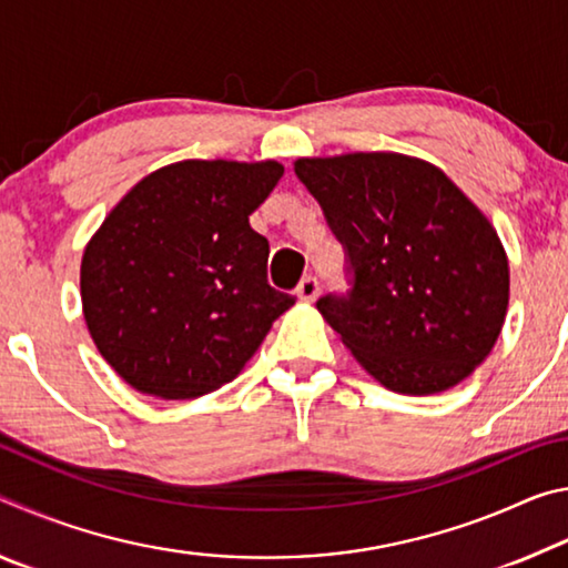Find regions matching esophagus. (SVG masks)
<instances>
[{
    "label": "esophagus",
    "mask_w": 568,
    "mask_h": 568,
    "mask_svg": "<svg viewBox=\"0 0 568 568\" xmlns=\"http://www.w3.org/2000/svg\"><path fill=\"white\" fill-rule=\"evenodd\" d=\"M318 291H321V283H318V277H313V275H305L301 285L295 287V293L303 303H313L315 297H318Z\"/></svg>",
    "instance_id": "obj_1"
}]
</instances>
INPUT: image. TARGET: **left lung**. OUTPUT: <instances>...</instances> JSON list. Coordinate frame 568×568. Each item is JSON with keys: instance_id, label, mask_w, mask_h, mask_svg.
<instances>
[{"instance_id": "obj_1", "label": "left lung", "mask_w": 568, "mask_h": 568, "mask_svg": "<svg viewBox=\"0 0 568 568\" xmlns=\"http://www.w3.org/2000/svg\"><path fill=\"white\" fill-rule=\"evenodd\" d=\"M348 257L351 291L318 311L365 371L406 396L458 386L491 353L508 307L494 225L430 162L398 152L295 160Z\"/></svg>"}]
</instances>
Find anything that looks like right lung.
<instances>
[{
    "label": "right lung",
    "mask_w": 568,
    "mask_h": 568,
    "mask_svg": "<svg viewBox=\"0 0 568 568\" xmlns=\"http://www.w3.org/2000/svg\"><path fill=\"white\" fill-rule=\"evenodd\" d=\"M281 178L273 160H182L104 217L82 255V311L134 390L165 400L217 390L295 303L267 285L271 245L250 227Z\"/></svg>",
    "instance_id": "right-lung-1"
}]
</instances>
